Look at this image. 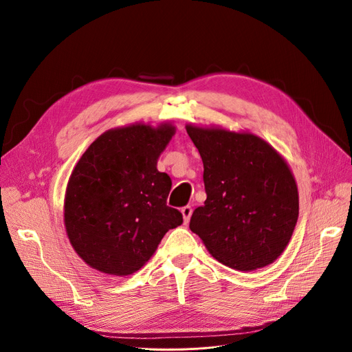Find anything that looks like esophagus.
Wrapping results in <instances>:
<instances>
[{
  "instance_id": "obj_1",
  "label": "esophagus",
  "mask_w": 352,
  "mask_h": 352,
  "mask_svg": "<svg viewBox=\"0 0 352 352\" xmlns=\"http://www.w3.org/2000/svg\"><path fill=\"white\" fill-rule=\"evenodd\" d=\"M181 214H182V220H184V224H187V223L190 221L191 214H192V208H191V206H186V207H182V210H181Z\"/></svg>"
}]
</instances>
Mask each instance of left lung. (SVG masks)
I'll use <instances>...</instances> for the list:
<instances>
[{
    "mask_svg": "<svg viewBox=\"0 0 352 352\" xmlns=\"http://www.w3.org/2000/svg\"><path fill=\"white\" fill-rule=\"evenodd\" d=\"M204 165L207 200L190 220L220 263L252 272L273 263L294 234L299 216L295 177L261 136L221 126L187 125Z\"/></svg>",
    "mask_w": 352,
    "mask_h": 352,
    "instance_id": "obj_1",
    "label": "left lung"
}]
</instances>
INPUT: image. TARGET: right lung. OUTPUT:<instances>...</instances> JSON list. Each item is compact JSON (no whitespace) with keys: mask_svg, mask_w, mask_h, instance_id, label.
<instances>
[{"mask_svg":"<svg viewBox=\"0 0 352 352\" xmlns=\"http://www.w3.org/2000/svg\"><path fill=\"white\" fill-rule=\"evenodd\" d=\"M174 135L173 124L113 128L73 168L65 227L72 248L91 269L113 276L138 272L164 234L182 224V214L166 206L173 181L157 170Z\"/></svg>","mask_w":352,"mask_h":352,"instance_id":"obj_1","label":"right lung"}]
</instances>
